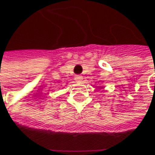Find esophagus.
<instances>
[{
	"label": "esophagus",
	"mask_w": 155,
	"mask_h": 155,
	"mask_svg": "<svg viewBox=\"0 0 155 155\" xmlns=\"http://www.w3.org/2000/svg\"><path fill=\"white\" fill-rule=\"evenodd\" d=\"M82 79H83V77H82L81 75H75V76H74V81H75L76 82H81V81H82Z\"/></svg>",
	"instance_id": "esophagus-1"
}]
</instances>
